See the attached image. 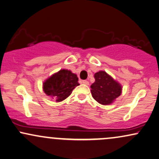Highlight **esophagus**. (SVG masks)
Wrapping results in <instances>:
<instances>
[{
    "mask_svg": "<svg viewBox=\"0 0 159 159\" xmlns=\"http://www.w3.org/2000/svg\"><path fill=\"white\" fill-rule=\"evenodd\" d=\"M82 84H85V85H89V81H86V80H84V81H82V82H81Z\"/></svg>",
    "mask_w": 159,
    "mask_h": 159,
    "instance_id": "esophagus-1",
    "label": "esophagus"
}]
</instances>
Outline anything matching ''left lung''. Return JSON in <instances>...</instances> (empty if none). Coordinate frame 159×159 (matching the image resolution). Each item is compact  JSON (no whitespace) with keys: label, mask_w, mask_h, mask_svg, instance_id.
Here are the masks:
<instances>
[{"label":"left lung","mask_w":159,"mask_h":159,"mask_svg":"<svg viewBox=\"0 0 159 159\" xmlns=\"http://www.w3.org/2000/svg\"><path fill=\"white\" fill-rule=\"evenodd\" d=\"M95 81L91 85L92 97L102 105H110L114 103L122 93V87L106 72L100 70L94 74Z\"/></svg>","instance_id":"1"}]
</instances>
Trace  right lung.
I'll return each mask as SVG.
<instances>
[{
	"mask_svg": "<svg viewBox=\"0 0 159 159\" xmlns=\"http://www.w3.org/2000/svg\"><path fill=\"white\" fill-rule=\"evenodd\" d=\"M78 81L76 74L68 70H60L44 81L43 91L48 96L56 99V102H61L69 97L79 85Z\"/></svg>",
	"mask_w": 159,
	"mask_h": 159,
	"instance_id": "add662e5",
	"label": "right lung"
}]
</instances>
